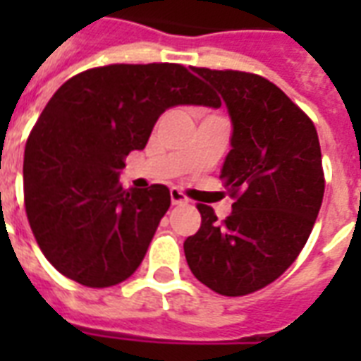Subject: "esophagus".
Returning <instances> with one entry per match:
<instances>
[{
	"label": "esophagus",
	"instance_id": "34e87169",
	"mask_svg": "<svg viewBox=\"0 0 361 361\" xmlns=\"http://www.w3.org/2000/svg\"><path fill=\"white\" fill-rule=\"evenodd\" d=\"M170 200H172V206H180V204L189 202V198L180 189H170Z\"/></svg>",
	"mask_w": 361,
	"mask_h": 361
}]
</instances>
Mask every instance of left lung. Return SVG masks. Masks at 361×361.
Segmentation results:
<instances>
[{"instance_id":"1","label":"left lung","mask_w":361,"mask_h":361,"mask_svg":"<svg viewBox=\"0 0 361 361\" xmlns=\"http://www.w3.org/2000/svg\"><path fill=\"white\" fill-rule=\"evenodd\" d=\"M192 71L228 109L232 149L221 180L236 202L225 221L198 204L202 223L183 251L200 283L223 296H245L285 274L313 231L324 197L319 135L307 114L262 76Z\"/></svg>"}]
</instances>
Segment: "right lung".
<instances>
[{
    "instance_id": "1",
    "label": "right lung",
    "mask_w": 361,
    "mask_h": 361,
    "mask_svg": "<svg viewBox=\"0 0 361 361\" xmlns=\"http://www.w3.org/2000/svg\"><path fill=\"white\" fill-rule=\"evenodd\" d=\"M178 104H215L178 63L106 65L73 76L31 129L24 202L48 262L84 286L135 274L170 208L166 185L123 189L125 157L144 149L159 116Z\"/></svg>"
}]
</instances>
